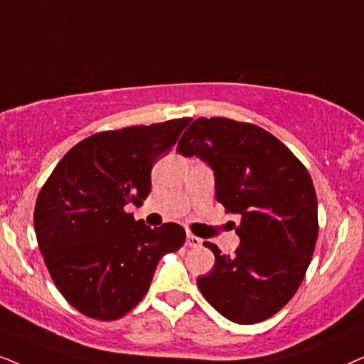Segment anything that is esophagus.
I'll return each instance as SVG.
<instances>
[{
    "mask_svg": "<svg viewBox=\"0 0 364 364\" xmlns=\"http://www.w3.org/2000/svg\"><path fill=\"white\" fill-rule=\"evenodd\" d=\"M186 245L188 247H200L201 245V238H198L195 235H191V233H188L186 237Z\"/></svg>",
    "mask_w": 364,
    "mask_h": 364,
    "instance_id": "esophagus-1",
    "label": "esophagus"
}]
</instances>
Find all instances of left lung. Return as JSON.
Instances as JSON below:
<instances>
[{
  "label": "left lung",
  "instance_id": "left-lung-1",
  "mask_svg": "<svg viewBox=\"0 0 364 364\" xmlns=\"http://www.w3.org/2000/svg\"><path fill=\"white\" fill-rule=\"evenodd\" d=\"M178 153L210 164L216 200L240 216L235 255L203 243L215 265L198 287L233 323L269 319L297 292L314 254L319 223L309 171L265 129L227 117L195 119Z\"/></svg>",
  "mask_w": 364,
  "mask_h": 364
}]
</instances>
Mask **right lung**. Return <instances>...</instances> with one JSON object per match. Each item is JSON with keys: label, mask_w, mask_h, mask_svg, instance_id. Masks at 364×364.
I'll use <instances>...</instances> for the list:
<instances>
[{"label": "right lung", "mask_w": 364, "mask_h": 364, "mask_svg": "<svg viewBox=\"0 0 364 364\" xmlns=\"http://www.w3.org/2000/svg\"><path fill=\"white\" fill-rule=\"evenodd\" d=\"M191 117L104 131L75 144L36 198V240L55 285L87 317L116 321L148 292L161 257L176 252L178 223L146 227L126 205L151 191V169Z\"/></svg>", "instance_id": "add662e5"}]
</instances>
